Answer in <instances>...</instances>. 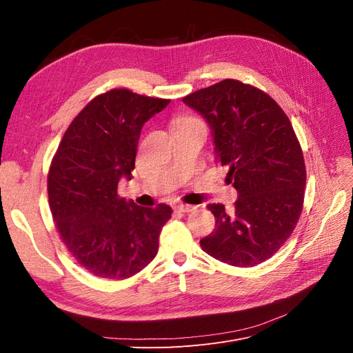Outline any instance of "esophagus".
<instances>
[{"instance_id":"obj_1","label":"esophagus","mask_w":353,"mask_h":353,"mask_svg":"<svg viewBox=\"0 0 353 353\" xmlns=\"http://www.w3.org/2000/svg\"><path fill=\"white\" fill-rule=\"evenodd\" d=\"M175 209H176L178 212L188 213V212H191V210H194L196 208H194V206H191V205H184V203H176V205H175Z\"/></svg>"}]
</instances>
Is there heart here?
<instances>
[{
    "mask_svg": "<svg viewBox=\"0 0 353 353\" xmlns=\"http://www.w3.org/2000/svg\"><path fill=\"white\" fill-rule=\"evenodd\" d=\"M185 121H190V119H179V121H178V125H179V123H183V122H185Z\"/></svg>",
    "mask_w": 353,
    "mask_h": 353,
    "instance_id": "obj_1",
    "label": "heart"
}]
</instances>
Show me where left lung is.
I'll return each mask as SVG.
<instances>
[{"label": "left lung", "mask_w": 353, "mask_h": 353, "mask_svg": "<svg viewBox=\"0 0 353 353\" xmlns=\"http://www.w3.org/2000/svg\"><path fill=\"white\" fill-rule=\"evenodd\" d=\"M183 101L208 122L215 160L239 194L232 209L208 206L215 230L201 249L232 266L258 265L292 236L302 213L306 169L293 126L268 94L236 79Z\"/></svg>", "instance_id": "1"}]
</instances>
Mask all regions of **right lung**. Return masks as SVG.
I'll use <instances>...</instances> for the list:
<instances>
[{"label": "right lung", "mask_w": 353, "mask_h": 353, "mask_svg": "<svg viewBox=\"0 0 353 353\" xmlns=\"http://www.w3.org/2000/svg\"><path fill=\"white\" fill-rule=\"evenodd\" d=\"M170 100L110 90L74 117L48 172V201L63 243L100 279L125 280L157 254L168 205L138 206L117 194L131 179L144 123Z\"/></svg>", "instance_id": "right-lung-1"}]
</instances>
